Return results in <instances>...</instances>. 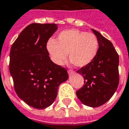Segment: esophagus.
Segmentation results:
<instances>
[{"label": "esophagus", "instance_id": "obj_1", "mask_svg": "<svg viewBox=\"0 0 129 129\" xmlns=\"http://www.w3.org/2000/svg\"><path fill=\"white\" fill-rule=\"evenodd\" d=\"M68 73H69V75H73V74L75 73V72H74L73 71H72V70H69V71H68Z\"/></svg>", "mask_w": 129, "mask_h": 129}]
</instances>
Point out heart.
<instances>
[{
  "mask_svg": "<svg viewBox=\"0 0 129 129\" xmlns=\"http://www.w3.org/2000/svg\"><path fill=\"white\" fill-rule=\"evenodd\" d=\"M51 60L61 66L67 58L77 67H84L91 63L99 49L97 37L91 33L72 29L62 31L57 40L50 39L46 45Z\"/></svg>",
  "mask_w": 129,
  "mask_h": 129,
  "instance_id": "heart-1",
  "label": "heart"
}]
</instances>
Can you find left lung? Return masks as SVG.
<instances>
[{
    "instance_id": "left-lung-1",
    "label": "left lung",
    "mask_w": 129,
    "mask_h": 129,
    "mask_svg": "<svg viewBox=\"0 0 129 129\" xmlns=\"http://www.w3.org/2000/svg\"><path fill=\"white\" fill-rule=\"evenodd\" d=\"M99 42V49L93 61L77 73L84 78V85L76 94L89 107H98L111 98L119 83V57L113 44L100 33L91 29Z\"/></svg>"
}]
</instances>
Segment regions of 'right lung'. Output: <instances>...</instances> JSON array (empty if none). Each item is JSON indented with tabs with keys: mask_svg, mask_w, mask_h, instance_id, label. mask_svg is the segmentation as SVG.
Masks as SVG:
<instances>
[{
	"mask_svg": "<svg viewBox=\"0 0 129 129\" xmlns=\"http://www.w3.org/2000/svg\"><path fill=\"white\" fill-rule=\"evenodd\" d=\"M55 23H31L22 31L10 52L9 71L21 100L36 109L54 102L58 89L69 78L67 71L50 60L46 48L57 30Z\"/></svg>",
	"mask_w": 129,
	"mask_h": 129,
	"instance_id": "add662e5",
	"label": "right lung"
}]
</instances>
